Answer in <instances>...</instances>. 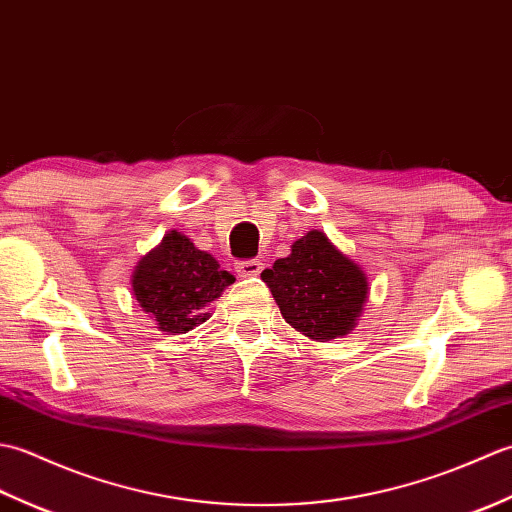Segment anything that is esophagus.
Listing matches in <instances>:
<instances>
[{"mask_svg":"<svg viewBox=\"0 0 512 512\" xmlns=\"http://www.w3.org/2000/svg\"><path fill=\"white\" fill-rule=\"evenodd\" d=\"M262 268H264V264L257 262V259H246V262H239L235 266L239 277H257L259 273H262Z\"/></svg>","mask_w":512,"mask_h":512,"instance_id":"1","label":"esophagus"}]
</instances>
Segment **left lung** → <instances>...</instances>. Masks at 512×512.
Instances as JSON below:
<instances>
[{
  "mask_svg": "<svg viewBox=\"0 0 512 512\" xmlns=\"http://www.w3.org/2000/svg\"><path fill=\"white\" fill-rule=\"evenodd\" d=\"M292 328L312 341L350 334L369 295L365 270L343 255L328 235L312 228L262 273Z\"/></svg>",
  "mask_w": 512,
  "mask_h": 512,
  "instance_id": "8db88e82",
  "label": "left lung"
}]
</instances>
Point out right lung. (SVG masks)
<instances>
[{"mask_svg": "<svg viewBox=\"0 0 512 512\" xmlns=\"http://www.w3.org/2000/svg\"><path fill=\"white\" fill-rule=\"evenodd\" d=\"M235 277L187 235L169 231L156 248L140 257L132 273V292L160 332L187 334L204 323L206 306L222 297Z\"/></svg>", "mask_w": 512, "mask_h": 512, "instance_id": "add662e5", "label": "right lung"}]
</instances>
